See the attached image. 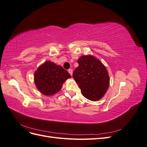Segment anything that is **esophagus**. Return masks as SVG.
Returning <instances> with one entry per match:
<instances>
[{
	"mask_svg": "<svg viewBox=\"0 0 147 147\" xmlns=\"http://www.w3.org/2000/svg\"><path fill=\"white\" fill-rule=\"evenodd\" d=\"M68 72L70 74L71 76H72V73H73V70H72V69H69V70H68Z\"/></svg>",
	"mask_w": 147,
	"mask_h": 147,
	"instance_id": "obj_1",
	"label": "esophagus"
}]
</instances>
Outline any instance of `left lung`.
<instances>
[{
  "mask_svg": "<svg viewBox=\"0 0 147 147\" xmlns=\"http://www.w3.org/2000/svg\"><path fill=\"white\" fill-rule=\"evenodd\" d=\"M79 65L73 72L83 96L96 101L101 99L109 86V77L105 67L95 57L88 55L78 59Z\"/></svg>",
  "mask_w": 147,
  "mask_h": 147,
  "instance_id": "8db88e82",
  "label": "left lung"
}]
</instances>
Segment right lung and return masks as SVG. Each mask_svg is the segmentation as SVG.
Wrapping results in <instances>:
<instances>
[{"label": "right lung", "instance_id": "obj_1", "mask_svg": "<svg viewBox=\"0 0 147 147\" xmlns=\"http://www.w3.org/2000/svg\"><path fill=\"white\" fill-rule=\"evenodd\" d=\"M67 71L51 61H46L34 74V81L38 90L43 94H55L61 89L67 79L70 78Z\"/></svg>", "mask_w": 147, "mask_h": 147}]
</instances>
